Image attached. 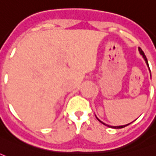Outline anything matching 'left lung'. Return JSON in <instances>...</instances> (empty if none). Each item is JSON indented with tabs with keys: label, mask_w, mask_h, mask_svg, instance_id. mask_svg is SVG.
<instances>
[{
	"label": "left lung",
	"mask_w": 156,
	"mask_h": 156,
	"mask_svg": "<svg viewBox=\"0 0 156 156\" xmlns=\"http://www.w3.org/2000/svg\"><path fill=\"white\" fill-rule=\"evenodd\" d=\"M138 49H139V52H140V55H141V56H142V57H143V58H144V60L146 61V65H147V67H148V68H149L148 61H147V58H146V55H145V54H144V52L142 51V49H140V48H138ZM149 70H150V68H149ZM150 72H151V70H150ZM96 117H97V116H96ZM97 119L98 120V121L100 122H101V123H102L103 125L107 126H109V127L114 128V129H119V128H123V127H125V126H126L130 125V124H131V123H129V124H126V125H123V126H110V125H107V124H106V123H104V122H101V121H100V120H99L98 118V117H97Z\"/></svg>",
	"instance_id": "1"
}]
</instances>
